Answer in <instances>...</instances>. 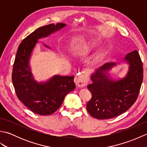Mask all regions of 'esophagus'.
Here are the masks:
<instances>
[{"label":"esophagus","mask_w":147,"mask_h":147,"mask_svg":"<svg viewBox=\"0 0 147 147\" xmlns=\"http://www.w3.org/2000/svg\"><path fill=\"white\" fill-rule=\"evenodd\" d=\"M74 82H75L76 86L82 88L86 85L87 78L83 73H80L74 78Z\"/></svg>","instance_id":"34e87169"}]
</instances>
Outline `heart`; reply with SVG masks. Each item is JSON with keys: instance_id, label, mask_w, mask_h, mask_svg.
Listing matches in <instances>:
<instances>
[{"instance_id": "1", "label": "heart", "mask_w": 147, "mask_h": 147, "mask_svg": "<svg viewBox=\"0 0 147 147\" xmlns=\"http://www.w3.org/2000/svg\"><path fill=\"white\" fill-rule=\"evenodd\" d=\"M90 48H91V45L89 44V43L88 44L86 43V44H84L80 47L78 51H77V53L82 55H86L89 52Z\"/></svg>"}]
</instances>
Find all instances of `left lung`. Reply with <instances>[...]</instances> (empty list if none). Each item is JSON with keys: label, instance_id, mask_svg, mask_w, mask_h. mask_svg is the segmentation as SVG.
<instances>
[{"label": "left lung", "instance_id": "1", "mask_svg": "<svg viewBox=\"0 0 147 147\" xmlns=\"http://www.w3.org/2000/svg\"><path fill=\"white\" fill-rule=\"evenodd\" d=\"M122 61L128 64L126 75L117 79L111 76L112 68ZM92 83L87 88L92 98L86 109L92 117L106 119L121 115L131 107L138 97L143 81V64L137 51L126 54L119 62H107L91 74Z\"/></svg>", "mask_w": 147, "mask_h": 147}]
</instances>
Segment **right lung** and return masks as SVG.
Returning <instances> with one entry per match:
<instances>
[{"instance_id":"obj_1","label":"right lung","mask_w":147,"mask_h":147,"mask_svg":"<svg viewBox=\"0 0 147 147\" xmlns=\"http://www.w3.org/2000/svg\"><path fill=\"white\" fill-rule=\"evenodd\" d=\"M65 26L64 23H57L38 28L18 47L12 74V83L19 100L37 114L54 113L61 107L65 95L75 88L74 76L54 75L38 82L35 80L30 65V59L38 40L47 38Z\"/></svg>"}]
</instances>
